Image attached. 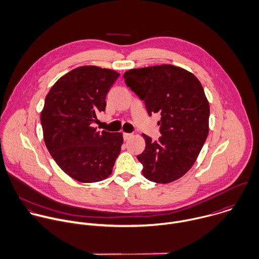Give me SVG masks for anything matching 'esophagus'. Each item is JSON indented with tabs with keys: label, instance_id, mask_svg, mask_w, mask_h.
I'll use <instances>...</instances> for the list:
<instances>
[{
	"label": "esophagus",
	"instance_id": "1",
	"mask_svg": "<svg viewBox=\"0 0 259 259\" xmlns=\"http://www.w3.org/2000/svg\"><path fill=\"white\" fill-rule=\"evenodd\" d=\"M131 137H132V134H130V133H123V138H124L125 141L129 140Z\"/></svg>",
	"mask_w": 259,
	"mask_h": 259
}]
</instances>
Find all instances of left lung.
<instances>
[{
	"mask_svg": "<svg viewBox=\"0 0 259 259\" xmlns=\"http://www.w3.org/2000/svg\"><path fill=\"white\" fill-rule=\"evenodd\" d=\"M123 77L144 102L148 115L161 116L158 140L143 134L145 150L137 155L143 176L158 184L182 178L209 134L210 106L201 82L192 72L170 64L130 69Z\"/></svg>",
	"mask_w": 259,
	"mask_h": 259,
	"instance_id": "obj_1",
	"label": "left lung"
}]
</instances>
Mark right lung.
I'll return each instance as SVG.
<instances>
[{
	"mask_svg": "<svg viewBox=\"0 0 259 259\" xmlns=\"http://www.w3.org/2000/svg\"><path fill=\"white\" fill-rule=\"evenodd\" d=\"M119 75L112 69L80 66L61 76L45 98L40 116L45 145L58 166L78 182L107 179L121 151L122 133L93 127Z\"/></svg>",
	"mask_w": 259,
	"mask_h": 259,
	"instance_id": "add662e5",
	"label": "right lung"
}]
</instances>
